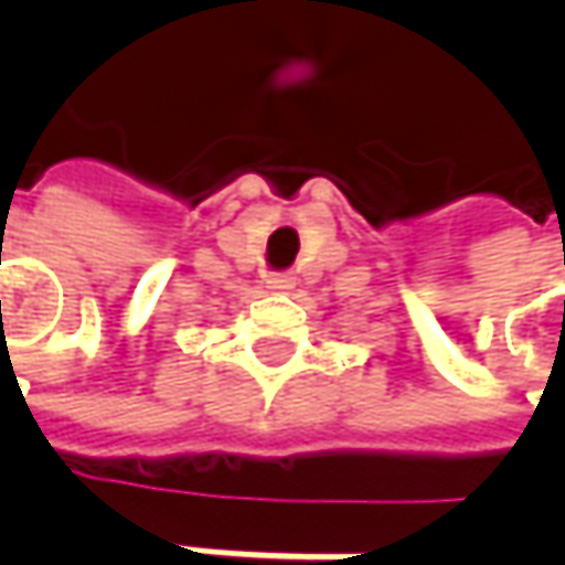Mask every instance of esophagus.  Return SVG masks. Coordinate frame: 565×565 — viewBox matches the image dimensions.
Returning a JSON list of instances; mask_svg holds the SVG:
<instances>
[{
  "label": "esophagus",
  "mask_w": 565,
  "mask_h": 565,
  "mask_svg": "<svg viewBox=\"0 0 565 565\" xmlns=\"http://www.w3.org/2000/svg\"><path fill=\"white\" fill-rule=\"evenodd\" d=\"M292 273H270V276H267V289H273V292H286V289H292Z\"/></svg>",
  "instance_id": "esophagus-1"
}]
</instances>
